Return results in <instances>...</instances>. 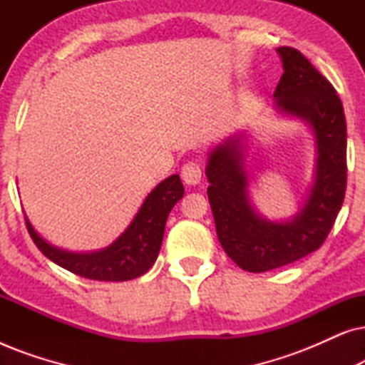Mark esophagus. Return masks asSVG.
<instances>
[{
    "label": "esophagus",
    "instance_id": "esophagus-1",
    "mask_svg": "<svg viewBox=\"0 0 365 365\" xmlns=\"http://www.w3.org/2000/svg\"><path fill=\"white\" fill-rule=\"evenodd\" d=\"M181 178L184 182L191 184V186H194V184H199V181H201V178H202L201 164H199L197 161H189L184 164L181 169Z\"/></svg>",
    "mask_w": 365,
    "mask_h": 365
}]
</instances>
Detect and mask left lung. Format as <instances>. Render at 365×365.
<instances>
[{
    "instance_id": "obj_1",
    "label": "left lung",
    "mask_w": 365,
    "mask_h": 365,
    "mask_svg": "<svg viewBox=\"0 0 365 365\" xmlns=\"http://www.w3.org/2000/svg\"><path fill=\"white\" fill-rule=\"evenodd\" d=\"M284 73L274 98L279 111L311 124L317 143L314 186L291 222L274 224L254 212L237 139L217 146L206 168L207 197L221 246L239 267L266 272L317 251L326 241L346 196L347 129L336 89L297 49L277 48Z\"/></svg>"
}]
</instances>
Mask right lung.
<instances>
[{"mask_svg": "<svg viewBox=\"0 0 365 365\" xmlns=\"http://www.w3.org/2000/svg\"><path fill=\"white\" fill-rule=\"evenodd\" d=\"M182 196L184 186L178 174L164 179L146 197L126 231L98 252L61 251L39 237L28 219L26 227L39 251L66 271L94 281H131L148 272L158 259L168 216Z\"/></svg>", "mask_w": 365, "mask_h": 365, "instance_id": "add662e5", "label": "right lung"}]
</instances>
